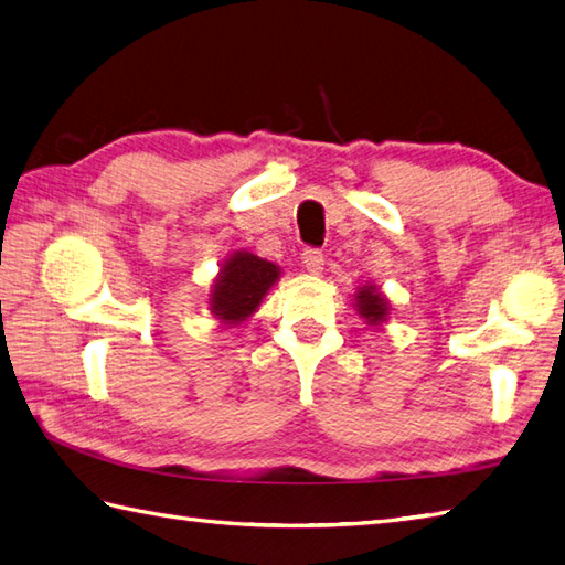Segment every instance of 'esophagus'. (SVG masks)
I'll list each match as a JSON object with an SVG mask.
<instances>
[{"label":"esophagus","mask_w":565,"mask_h":565,"mask_svg":"<svg viewBox=\"0 0 565 565\" xmlns=\"http://www.w3.org/2000/svg\"><path fill=\"white\" fill-rule=\"evenodd\" d=\"M303 269L310 274H320L322 271V264H326V257H322L320 249H303V257H301Z\"/></svg>","instance_id":"obj_1"}]
</instances>
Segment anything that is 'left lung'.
<instances>
[{
    "label": "left lung",
    "instance_id": "8db88e82",
    "mask_svg": "<svg viewBox=\"0 0 565 565\" xmlns=\"http://www.w3.org/2000/svg\"><path fill=\"white\" fill-rule=\"evenodd\" d=\"M354 308H356V313L364 318L366 326L374 328V330H381L391 318L388 298L383 296V291L379 289L376 284H369V281L356 289Z\"/></svg>",
    "mask_w": 565,
    "mask_h": 565
}]
</instances>
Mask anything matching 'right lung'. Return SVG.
I'll list each match as a JSON object with an SVG mask.
<instances>
[{"label": "right lung", "mask_w": 565, "mask_h": 565, "mask_svg": "<svg viewBox=\"0 0 565 565\" xmlns=\"http://www.w3.org/2000/svg\"><path fill=\"white\" fill-rule=\"evenodd\" d=\"M281 279V267L249 249H233L209 291V310L223 328L243 326L257 313L264 296Z\"/></svg>", "instance_id": "obj_1"}]
</instances>
